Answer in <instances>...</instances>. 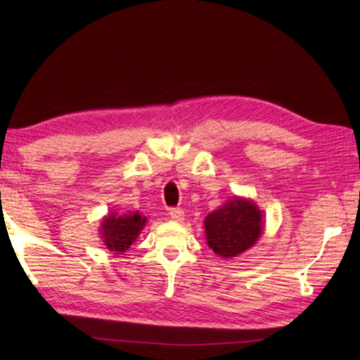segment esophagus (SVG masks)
Here are the masks:
<instances>
[{
	"instance_id": "esophagus-1",
	"label": "esophagus",
	"mask_w": 360,
	"mask_h": 360,
	"mask_svg": "<svg viewBox=\"0 0 360 360\" xmlns=\"http://www.w3.org/2000/svg\"><path fill=\"white\" fill-rule=\"evenodd\" d=\"M168 215H170V218L174 219V221H182V219H184V212H182L181 209H170V212H168Z\"/></svg>"
}]
</instances>
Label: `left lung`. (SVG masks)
Returning <instances> with one entry per match:
<instances>
[{
	"label": "left lung",
	"mask_w": 360,
	"mask_h": 360,
	"mask_svg": "<svg viewBox=\"0 0 360 360\" xmlns=\"http://www.w3.org/2000/svg\"><path fill=\"white\" fill-rule=\"evenodd\" d=\"M207 246L224 259L249 250L263 233L262 210L254 200L232 196L204 219Z\"/></svg>",
	"instance_id": "left-lung-1"
}]
</instances>
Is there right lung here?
I'll use <instances>...</instances> for the list:
<instances>
[{
	"label": "right lung",
	"mask_w": 360,
	"mask_h": 360,
	"mask_svg": "<svg viewBox=\"0 0 360 360\" xmlns=\"http://www.w3.org/2000/svg\"><path fill=\"white\" fill-rule=\"evenodd\" d=\"M147 226V217L136 212H110L101 221V238L112 254H125Z\"/></svg>",
	"instance_id": "right-lung-1"
}]
</instances>
